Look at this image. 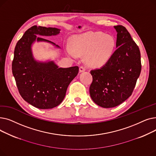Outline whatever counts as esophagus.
<instances>
[{
    "label": "esophagus",
    "instance_id": "34e87169",
    "mask_svg": "<svg viewBox=\"0 0 156 156\" xmlns=\"http://www.w3.org/2000/svg\"><path fill=\"white\" fill-rule=\"evenodd\" d=\"M85 70H86L85 67H84V66H80V69H79V71H80V73H81V72H83V71H85Z\"/></svg>",
    "mask_w": 156,
    "mask_h": 156
}]
</instances>
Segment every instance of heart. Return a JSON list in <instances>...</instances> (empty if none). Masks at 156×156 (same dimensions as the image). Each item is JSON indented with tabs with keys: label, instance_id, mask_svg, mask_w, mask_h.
Listing matches in <instances>:
<instances>
[{
	"label": "heart",
	"instance_id": "obj_1",
	"mask_svg": "<svg viewBox=\"0 0 156 156\" xmlns=\"http://www.w3.org/2000/svg\"><path fill=\"white\" fill-rule=\"evenodd\" d=\"M71 45L66 46V51L70 56L85 55L88 64L100 66L111 58L115 48V41L112 37L102 32H88L74 36Z\"/></svg>",
	"mask_w": 156,
	"mask_h": 156
}]
</instances>
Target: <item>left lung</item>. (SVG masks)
I'll use <instances>...</instances> for the list:
<instances>
[{
    "instance_id": "8db88e82",
    "label": "left lung",
    "mask_w": 156,
    "mask_h": 156,
    "mask_svg": "<svg viewBox=\"0 0 156 156\" xmlns=\"http://www.w3.org/2000/svg\"><path fill=\"white\" fill-rule=\"evenodd\" d=\"M114 27L117 49L102 68L90 71L93 81L90 95L104 108L116 107L131 96L142 68L140 50L129 33L122 25Z\"/></svg>"
}]
</instances>
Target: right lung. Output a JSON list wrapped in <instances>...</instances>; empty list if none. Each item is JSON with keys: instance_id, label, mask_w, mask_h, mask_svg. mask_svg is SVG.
Returning <instances> with one entry per match:
<instances>
[{"instance_id": "1", "label": "right lung", "mask_w": 156, "mask_h": 156, "mask_svg": "<svg viewBox=\"0 0 156 156\" xmlns=\"http://www.w3.org/2000/svg\"><path fill=\"white\" fill-rule=\"evenodd\" d=\"M59 33L60 30L56 28L33 26L25 31L14 48L12 71L18 91L24 101L38 109H52L59 105L79 71L78 66L59 68L54 61L39 62L33 56L31 45L36 40L59 48L36 35L52 36Z\"/></svg>"}]
</instances>
